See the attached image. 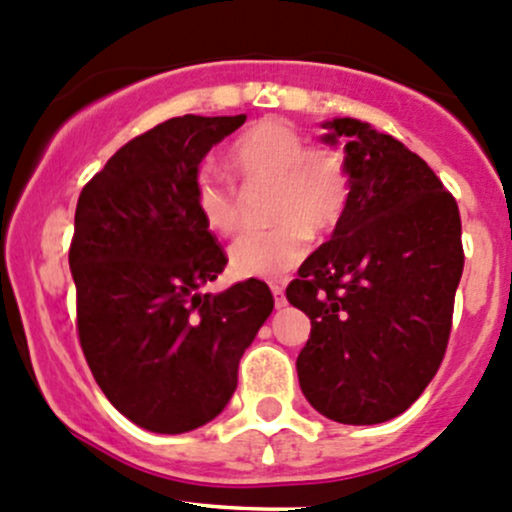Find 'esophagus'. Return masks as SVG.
<instances>
[{
  "label": "esophagus",
  "instance_id": "1",
  "mask_svg": "<svg viewBox=\"0 0 512 512\" xmlns=\"http://www.w3.org/2000/svg\"><path fill=\"white\" fill-rule=\"evenodd\" d=\"M272 294H274V304H277V309L287 306V299H284V287H279V284H272Z\"/></svg>",
  "mask_w": 512,
  "mask_h": 512
}]
</instances>
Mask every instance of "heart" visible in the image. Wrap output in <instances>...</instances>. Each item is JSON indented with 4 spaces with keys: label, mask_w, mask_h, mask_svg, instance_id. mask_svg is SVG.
I'll list each match as a JSON object with an SVG mask.
<instances>
[{
    "label": "heart",
    "mask_w": 512,
    "mask_h": 512,
    "mask_svg": "<svg viewBox=\"0 0 512 512\" xmlns=\"http://www.w3.org/2000/svg\"><path fill=\"white\" fill-rule=\"evenodd\" d=\"M235 174L245 184H272L270 230L242 233L230 247V272L238 277H282L304 260L311 233H331L351 203V169L341 152L309 147L304 134L282 120L252 125L230 149ZM193 203L208 230L230 235L240 225L235 188L213 169L193 181Z\"/></svg>",
    "instance_id": "b5f03b06"
}]
</instances>
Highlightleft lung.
I'll list each match as a JSON object with an SVG mask.
<instances>
[{
  "mask_svg": "<svg viewBox=\"0 0 512 512\" xmlns=\"http://www.w3.org/2000/svg\"><path fill=\"white\" fill-rule=\"evenodd\" d=\"M321 127V142L343 144L353 191L331 240L287 287L311 319L297 375L324 417L380 424L422 395L444 358L464 272L459 206L390 134L353 117Z\"/></svg>",
  "mask_w": 512,
  "mask_h": 512,
  "instance_id": "obj_1",
  "label": "left lung"
}]
</instances>
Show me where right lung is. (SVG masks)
Segmentation results:
<instances>
[{"label": "right lung", "instance_id": "obj_1", "mask_svg": "<svg viewBox=\"0 0 512 512\" xmlns=\"http://www.w3.org/2000/svg\"><path fill=\"white\" fill-rule=\"evenodd\" d=\"M245 120L171 117L80 191L68 252L80 346L115 410L149 432L184 434L218 417L274 309L260 279L201 292L228 260L196 211L193 181Z\"/></svg>", "mask_w": 512, "mask_h": 512}]
</instances>
